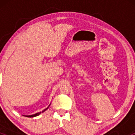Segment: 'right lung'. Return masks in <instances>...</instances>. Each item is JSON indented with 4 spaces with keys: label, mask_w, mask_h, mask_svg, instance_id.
I'll return each mask as SVG.
<instances>
[{
    "label": "right lung",
    "mask_w": 135,
    "mask_h": 135,
    "mask_svg": "<svg viewBox=\"0 0 135 135\" xmlns=\"http://www.w3.org/2000/svg\"><path fill=\"white\" fill-rule=\"evenodd\" d=\"M49 106H50V105H49ZM49 107L46 108V109H44V110L42 111V112H44V111H46V110H47V108H49ZM41 112H38V113H36V114H33V115H25V117H35V116H37V115H40V114H41Z\"/></svg>",
    "instance_id": "1"
}]
</instances>
